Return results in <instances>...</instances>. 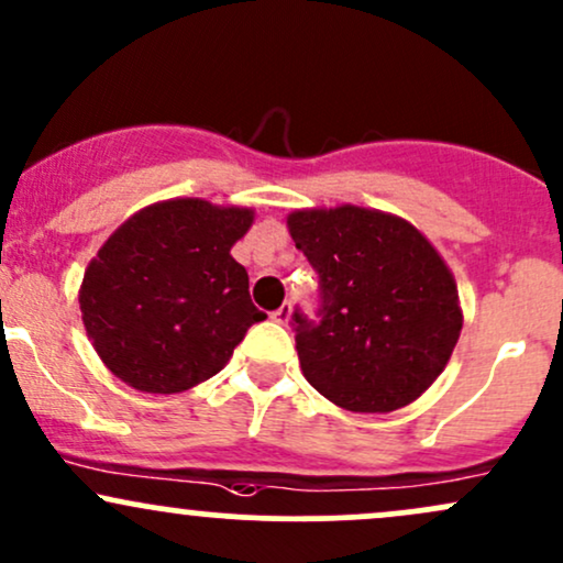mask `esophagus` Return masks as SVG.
<instances>
[{"instance_id":"1","label":"esophagus","mask_w":563,"mask_h":563,"mask_svg":"<svg viewBox=\"0 0 563 563\" xmlns=\"http://www.w3.org/2000/svg\"><path fill=\"white\" fill-rule=\"evenodd\" d=\"M289 311H292V306H289V303H284V306L276 308V311L271 313V317H274V322H279V324H287V322H289Z\"/></svg>"}]
</instances>
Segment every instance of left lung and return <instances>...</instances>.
Returning <instances> with one entry per match:
<instances>
[{"instance_id": "obj_1", "label": "left lung", "mask_w": 563, "mask_h": 563, "mask_svg": "<svg viewBox=\"0 0 563 563\" xmlns=\"http://www.w3.org/2000/svg\"><path fill=\"white\" fill-rule=\"evenodd\" d=\"M287 225L319 279L313 319L300 308L289 319L308 384L356 413L421 397L462 332L434 246L400 217L360 207L295 211Z\"/></svg>"}]
</instances>
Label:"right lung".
Wrapping results in <instances>:
<instances>
[{
  "instance_id": "add662e5",
  "label": "right lung",
  "mask_w": 563,
  "mask_h": 563,
  "mask_svg": "<svg viewBox=\"0 0 563 563\" xmlns=\"http://www.w3.org/2000/svg\"><path fill=\"white\" fill-rule=\"evenodd\" d=\"M250 209L198 198L155 203L114 231L90 260L80 311L101 362L129 386L174 395L220 373L265 313L231 246Z\"/></svg>"
}]
</instances>
